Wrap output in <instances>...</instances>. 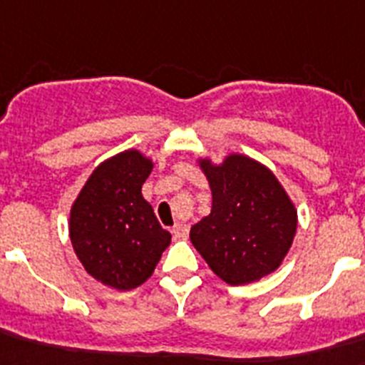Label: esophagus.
I'll return each mask as SVG.
<instances>
[{"mask_svg": "<svg viewBox=\"0 0 365 365\" xmlns=\"http://www.w3.org/2000/svg\"><path fill=\"white\" fill-rule=\"evenodd\" d=\"M188 231L190 227L186 224H175L173 225V230H171V233H173L175 239H186V237H188Z\"/></svg>", "mask_w": 365, "mask_h": 365, "instance_id": "obj_1", "label": "esophagus"}]
</instances>
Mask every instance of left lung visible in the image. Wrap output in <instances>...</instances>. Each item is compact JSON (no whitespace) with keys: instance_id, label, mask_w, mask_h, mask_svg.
Returning a JSON list of instances; mask_svg holds the SVG:
<instances>
[{"instance_id":"left-lung-1","label":"left lung","mask_w":365,"mask_h":365,"mask_svg":"<svg viewBox=\"0 0 365 365\" xmlns=\"http://www.w3.org/2000/svg\"><path fill=\"white\" fill-rule=\"evenodd\" d=\"M212 192L210 215L190 240L230 285L257 282L278 269L297 233V210L269 168L244 155L224 164L200 160Z\"/></svg>"}]
</instances>
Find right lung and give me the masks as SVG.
Listing matches in <instances>:
<instances>
[{"label":"right lung","mask_w":365,"mask_h":365,"mask_svg":"<svg viewBox=\"0 0 365 365\" xmlns=\"http://www.w3.org/2000/svg\"><path fill=\"white\" fill-rule=\"evenodd\" d=\"M150 170L140 150H125L93 171L71 209L68 231L83 269L121 291L149 278L171 240L141 195Z\"/></svg>","instance_id":"right-lung-1"}]
</instances>
